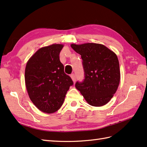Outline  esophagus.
I'll return each mask as SVG.
<instances>
[{
  "label": "esophagus",
  "mask_w": 147,
  "mask_h": 147,
  "mask_svg": "<svg viewBox=\"0 0 147 147\" xmlns=\"http://www.w3.org/2000/svg\"><path fill=\"white\" fill-rule=\"evenodd\" d=\"M71 78L72 80L73 81V82H74V83H75V82H76V80L75 74H72L71 75Z\"/></svg>",
  "instance_id": "34e87169"
}]
</instances>
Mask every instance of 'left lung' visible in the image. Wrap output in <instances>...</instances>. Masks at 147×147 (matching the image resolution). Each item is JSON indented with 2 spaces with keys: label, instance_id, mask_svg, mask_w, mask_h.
Instances as JSON below:
<instances>
[{
  "label": "left lung",
  "instance_id": "1",
  "mask_svg": "<svg viewBox=\"0 0 147 147\" xmlns=\"http://www.w3.org/2000/svg\"><path fill=\"white\" fill-rule=\"evenodd\" d=\"M81 55L85 79L75 86L90 105L100 107L111 100L120 82L119 63L116 54L104 45L86 43L71 44Z\"/></svg>",
  "mask_w": 147,
  "mask_h": 147
}]
</instances>
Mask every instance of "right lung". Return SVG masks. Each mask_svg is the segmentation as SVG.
<instances>
[{
  "mask_svg": "<svg viewBox=\"0 0 147 147\" xmlns=\"http://www.w3.org/2000/svg\"><path fill=\"white\" fill-rule=\"evenodd\" d=\"M62 44L40 48L27 62L25 84L31 100L40 111L53 113L61 108L73 82L59 59Z\"/></svg>",
  "mask_w": 147,
  "mask_h": 147,
  "instance_id": "add662e5",
  "label": "right lung"
}]
</instances>
